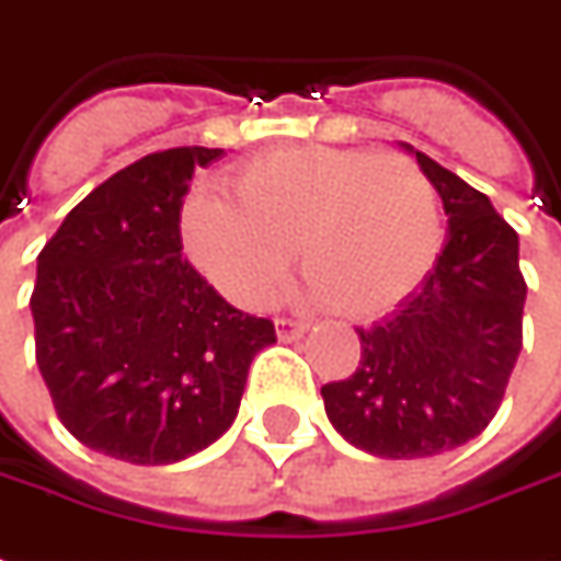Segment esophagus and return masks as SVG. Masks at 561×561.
I'll return each instance as SVG.
<instances>
[{"instance_id":"1","label":"esophagus","mask_w":561,"mask_h":561,"mask_svg":"<svg viewBox=\"0 0 561 561\" xmlns=\"http://www.w3.org/2000/svg\"><path fill=\"white\" fill-rule=\"evenodd\" d=\"M307 321H297V319H276V334L279 340H297V336L307 334Z\"/></svg>"}]
</instances>
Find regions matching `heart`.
<instances>
[{"instance_id":"b5f03b06","label":"heart","mask_w":561,"mask_h":561,"mask_svg":"<svg viewBox=\"0 0 561 561\" xmlns=\"http://www.w3.org/2000/svg\"><path fill=\"white\" fill-rule=\"evenodd\" d=\"M227 197L191 194L182 240L194 267L240 307H261L291 267L346 319H379L440 252L428 175L401 154L285 145L227 175Z\"/></svg>"}]
</instances>
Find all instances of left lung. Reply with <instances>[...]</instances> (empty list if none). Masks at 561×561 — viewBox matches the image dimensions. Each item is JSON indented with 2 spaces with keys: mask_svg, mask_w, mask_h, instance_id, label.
Here are the masks:
<instances>
[{
  "mask_svg": "<svg viewBox=\"0 0 561 561\" xmlns=\"http://www.w3.org/2000/svg\"><path fill=\"white\" fill-rule=\"evenodd\" d=\"M444 199L446 240L416 291L389 319L358 328L355 374L321 386L348 444L379 458H428L473 440L499 413L523 348L519 237L456 172L413 145Z\"/></svg>",
  "mask_w": 561,
  "mask_h": 561,
  "instance_id": "8db88e82",
  "label": "left lung"
}]
</instances>
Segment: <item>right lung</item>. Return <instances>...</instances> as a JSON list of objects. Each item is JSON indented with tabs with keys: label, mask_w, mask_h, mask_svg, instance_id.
<instances>
[{
	"label": "right lung",
	"mask_w": 561,
	"mask_h": 561,
	"mask_svg": "<svg viewBox=\"0 0 561 561\" xmlns=\"http://www.w3.org/2000/svg\"><path fill=\"white\" fill-rule=\"evenodd\" d=\"M225 148L136 160L66 215L38 254L35 362L66 431L130 465L206 449L240 413L273 321L230 307L182 257V206L197 167Z\"/></svg>",
	"instance_id": "obj_1"
}]
</instances>
